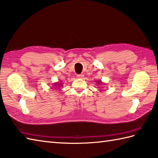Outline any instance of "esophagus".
<instances>
[{"label": "esophagus", "mask_w": 158, "mask_h": 158, "mask_svg": "<svg viewBox=\"0 0 158 158\" xmlns=\"http://www.w3.org/2000/svg\"><path fill=\"white\" fill-rule=\"evenodd\" d=\"M83 77V74H79V75H77V77L78 79H82Z\"/></svg>", "instance_id": "1"}]
</instances>
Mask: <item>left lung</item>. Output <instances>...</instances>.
<instances>
[{
    "instance_id": "left-lung-1",
    "label": "left lung",
    "mask_w": 158,
    "mask_h": 158,
    "mask_svg": "<svg viewBox=\"0 0 158 158\" xmlns=\"http://www.w3.org/2000/svg\"><path fill=\"white\" fill-rule=\"evenodd\" d=\"M102 83H102L101 81H97V84H102Z\"/></svg>"
}]
</instances>
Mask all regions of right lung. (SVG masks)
<instances>
[{"instance_id": "right-lung-1", "label": "right lung", "mask_w": 158, "mask_h": 158, "mask_svg": "<svg viewBox=\"0 0 158 158\" xmlns=\"http://www.w3.org/2000/svg\"><path fill=\"white\" fill-rule=\"evenodd\" d=\"M53 85H55V88L56 87L57 88H60V87H62V85H61L60 83H58V82H57V83H55L54 84H53Z\"/></svg>"}]
</instances>
